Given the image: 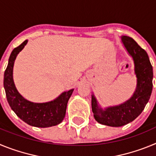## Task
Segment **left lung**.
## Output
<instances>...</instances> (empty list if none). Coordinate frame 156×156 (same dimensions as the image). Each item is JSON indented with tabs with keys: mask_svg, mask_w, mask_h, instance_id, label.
Instances as JSON below:
<instances>
[{
	"mask_svg": "<svg viewBox=\"0 0 156 156\" xmlns=\"http://www.w3.org/2000/svg\"><path fill=\"white\" fill-rule=\"evenodd\" d=\"M122 41L134 61L137 89L127 101L105 110L99 108L94 95L91 98L92 112L96 121L101 124L115 127L132 122L142 112L149 100L153 86V69L147 52L132 37L124 36L122 37Z\"/></svg>",
	"mask_w": 156,
	"mask_h": 156,
	"instance_id": "left-lung-1",
	"label": "left lung"
}]
</instances>
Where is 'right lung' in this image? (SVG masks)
I'll return each instance as SVG.
<instances>
[{
	"mask_svg": "<svg viewBox=\"0 0 156 156\" xmlns=\"http://www.w3.org/2000/svg\"><path fill=\"white\" fill-rule=\"evenodd\" d=\"M25 41L12 51L4 75V87L8 102L23 121L37 127H49L59 124L65 118L67 103L73 90L64 92L55 100L47 103H34L26 100L16 90L12 78V71L16 58L27 44Z\"/></svg>",
	"mask_w": 156,
	"mask_h": 156,
	"instance_id": "1",
	"label": "right lung"
}]
</instances>
